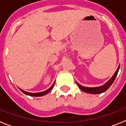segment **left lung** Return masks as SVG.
Segmentation results:
<instances>
[{
  "label": "left lung",
  "mask_w": 126,
  "mask_h": 126,
  "mask_svg": "<svg viewBox=\"0 0 126 126\" xmlns=\"http://www.w3.org/2000/svg\"><path fill=\"white\" fill-rule=\"evenodd\" d=\"M120 65L118 67L117 69L116 72L114 73L113 76L111 78L109 81L107 82L105 84H104L103 85L101 86H98V87H94V88H90V87H84L83 86L80 85L79 83H77L78 86L79 87V88L81 89L82 91L86 92V93H92V94H99V93H102L105 92L106 90H107L108 89L110 88L111 85L112 84V83H113V81L115 80V78H116L117 75L118 74V72H119V70Z\"/></svg>",
  "instance_id": "left-lung-1"
}]
</instances>
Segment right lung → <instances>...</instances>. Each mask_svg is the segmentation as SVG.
I'll use <instances>...</instances> for the list:
<instances>
[{
	"instance_id": "add662e5",
	"label": "right lung",
	"mask_w": 126,
	"mask_h": 126,
	"mask_svg": "<svg viewBox=\"0 0 126 126\" xmlns=\"http://www.w3.org/2000/svg\"><path fill=\"white\" fill-rule=\"evenodd\" d=\"M54 84H55V82L53 83V84H52V86H51L50 88H49L48 89V90H45V91H44V92H39V93H30V92H25V91H24V90H21V89H20V90L23 93H24V94H27V95H30V96H43V95H45V94H47L48 92H50L51 91V90H52V88H53V86H54Z\"/></svg>"
}]
</instances>
